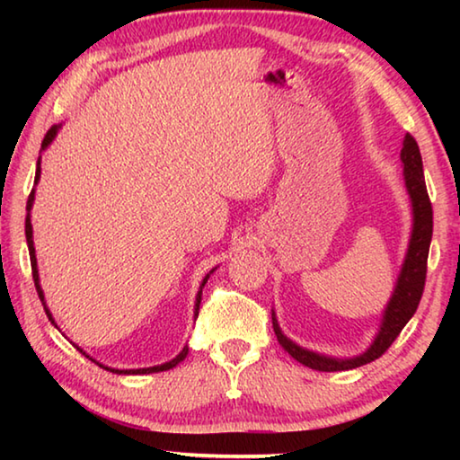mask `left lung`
Returning a JSON list of instances; mask_svg holds the SVG:
<instances>
[{
	"mask_svg": "<svg viewBox=\"0 0 460 460\" xmlns=\"http://www.w3.org/2000/svg\"><path fill=\"white\" fill-rule=\"evenodd\" d=\"M400 158L403 164V181H406V189L411 200L414 225H411L408 253L406 260L402 263V271L398 276V282H395V290L384 310V318H381V326L379 332L376 334V341L371 342L367 351L351 357V359H337V357H326L321 353L308 351V349H302L300 345H296V342L286 337L276 321V314L271 313V323H274V332L279 345L284 347V351H288V355H292L296 361L306 365L310 369L347 371L379 359V357L392 347V342L398 339V334L402 332L403 326L408 324L410 318L414 316L420 305V298H422L426 284V261L432 241V202L428 199L424 182L422 155H420L416 139L410 134L403 137Z\"/></svg>",
	"mask_w": 460,
	"mask_h": 460,
	"instance_id": "1",
	"label": "left lung"
}]
</instances>
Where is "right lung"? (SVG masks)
<instances>
[{
	"instance_id": "obj_1",
	"label": "right lung",
	"mask_w": 460,
	"mask_h": 460,
	"mask_svg": "<svg viewBox=\"0 0 460 460\" xmlns=\"http://www.w3.org/2000/svg\"><path fill=\"white\" fill-rule=\"evenodd\" d=\"M58 128L60 126H52L50 129H49V134L44 136V142H42V150H46V147L50 146V142L54 137H57V131H58ZM38 181H40V158H38V166H36V178H34V182L38 184ZM32 205H34V189H32V192H30V197H28V205H26V211H28V217H26V241H28V252H30V263H32V276H34V286H36V290H38V296H40V300H42V305H44V310H46V314H49V318L50 321L54 323V318H52V314H50V310H49V306H46V302H44V292H42V288H40V278H38V263H36V249H34V239H32V223H30V211H32ZM208 276L211 274H207L205 276V279H202V284H200V290H199V294H197V305H194V316H199V305H200V294H202V288H205V284H207V279H208ZM57 326V324H54ZM79 349V347H76ZM81 353H84L83 349H79ZM189 355V347H184L181 353H178L172 361H168V363H162V365H154V367H144V369H111V367H105V365H101L99 361H95V359H91V357L84 353V357H89L91 361H95L99 367H103V369H107V371H111V373H126V376H144V373H158V371H168V369H172V367H176L178 363H181L184 357Z\"/></svg>"
}]
</instances>
